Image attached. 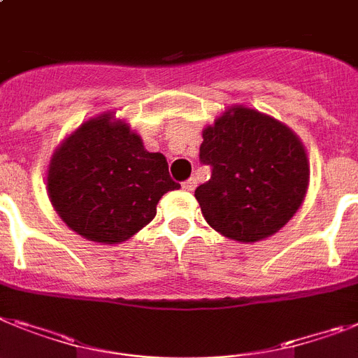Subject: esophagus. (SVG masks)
<instances>
[{"label": "esophagus", "mask_w": 358, "mask_h": 358, "mask_svg": "<svg viewBox=\"0 0 358 358\" xmlns=\"http://www.w3.org/2000/svg\"><path fill=\"white\" fill-rule=\"evenodd\" d=\"M195 186H197V181H195V179H188V181L182 182V190L194 192V190H195Z\"/></svg>", "instance_id": "esophagus-1"}]
</instances>
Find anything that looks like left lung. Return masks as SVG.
Segmentation results:
<instances>
[{"instance_id": "left-lung-1", "label": "left lung", "mask_w": 358, "mask_h": 358, "mask_svg": "<svg viewBox=\"0 0 358 358\" xmlns=\"http://www.w3.org/2000/svg\"><path fill=\"white\" fill-rule=\"evenodd\" d=\"M201 161L212 177L195 199L213 230L257 243L277 234L301 208L310 159L292 128L268 114L231 105L203 130Z\"/></svg>"}]
</instances>
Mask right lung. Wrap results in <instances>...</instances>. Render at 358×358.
<instances>
[{
  "instance_id": "1",
  "label": "right lung",
  "mask_w": 358,
  "mask_h": 358,
  "mask_svg": "<svg viewBox=\"0 0 358 358\" xmlns=\"http://www.w3.org/2000/svg\"><path fill=\"white\" fill-rule=\"evenodd\" d=\"M177 188L166 157L148 152L114 112L79 124L54 150L47 170L48 199L61 221L99 244L134 237L155 217L159 199Z\"/></svg>"
}]
</instances>
